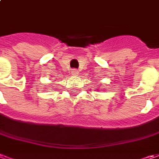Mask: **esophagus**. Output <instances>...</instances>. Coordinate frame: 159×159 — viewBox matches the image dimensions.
<instances>
[{"label":"esophagus","mask_w":159,"mask_h":159,"mask_svg":"<svg viewBox=\"0 0 159 159\" xmlns=\"http://www.w3.org/2000/svg\"><path fill=\"white\" fill-rule=\"evenodd\" d=\"M71 73H72L73 75H78V74H79V72H78L77 69H73V70L71 71Z\"/></svg>","instance_id":"34e87169"}]
</instances>
